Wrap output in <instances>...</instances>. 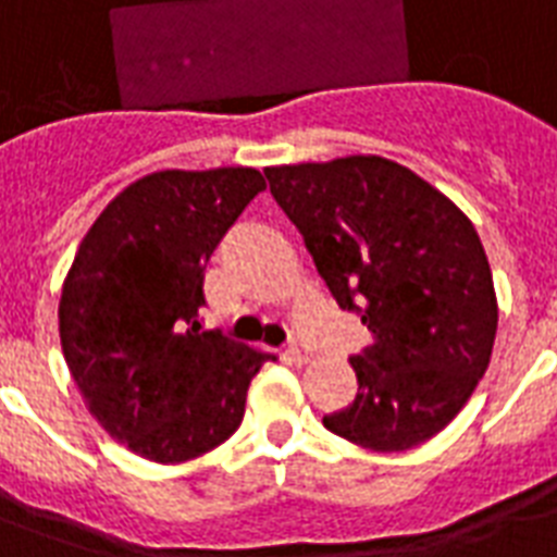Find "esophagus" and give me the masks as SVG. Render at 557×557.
<instances>
[{
  "label": "esophagus",
  "mask_w": 557,
  "mask_h": 557,
  "mask_svg": "<svg viewBox=\"0 0 557 557\" xmlns=\"http://www.w3.org/2000/svg\"><path fill=\"white\" fill-rule=\"evenodd\" d=\"M283 356H286L288 361H295V364H309V361H312V352H309V349H306L304 344H295V341L288 344Z\"/></svg>",
  "instance_id": "1"
}]
</instances>
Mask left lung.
Listing matches in <instances>:
<instances>
[{"label": "left lung", "instance_id": "left-lung-1", "mask_svg": "<svg viewBox=\"0 0 557 557\" xmlns=\"http://www.w3.org/2000/svg\"><path fill=\"white\" fill-rule=\"evenodd\" d=\"M341 309L372 341L349 358L356 401L323 424L370 450L422 445L466 407L492 361L497 295L471 219L381 156L269 168Z\"/></svg>", "mask_w": 557, "mask_h": 557}]
</instances>
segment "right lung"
<instances>
[{
    "mask_svg": "<svg viewBox=\"0 0 557 557\" xmlns=\"http://www.w3.org/2000/svg\"><path fill=\"white\" fill-rule=\"evenodd\" d=\"M253 168L161 170L109 201L65 274L60 344L89 413L150 462H187L239 428L274 356L205 332V265L248 201Z\"/></svg>",
    "mask_w": 557,
    "mask_h": 557,
    "instance_id": "1",
    "label": "right lung"
}]
</instances>
